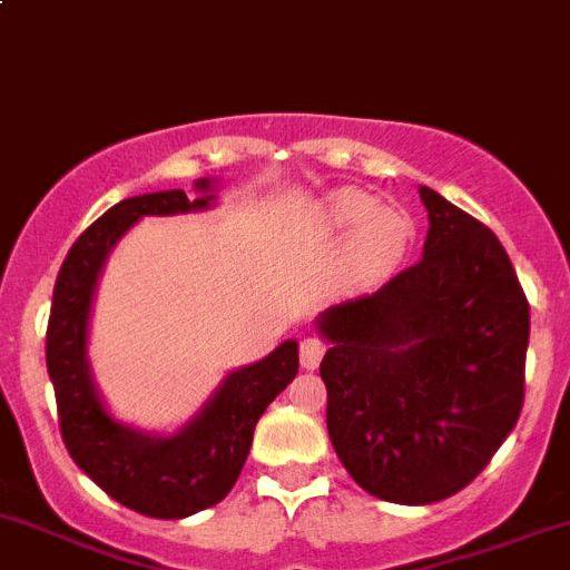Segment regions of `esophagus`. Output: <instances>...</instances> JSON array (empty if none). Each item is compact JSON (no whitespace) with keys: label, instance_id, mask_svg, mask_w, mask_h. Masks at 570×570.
Here are the masks:
<instances>
[{"label":"esophagus","instance_id":"esophagus-1","mask_svg":"<svg viewBox=\"0 0 570 570\" xmlns=\"http://www.w3.org/2000/svg\"><path fill=\"white\" fill-rule=\"evenodd\" d=\"M323 352H326V343H323L321 337H304V341H301V366L317 368Z\"/></svg>","mask_w":570,"mask_h":570}]
</instances>
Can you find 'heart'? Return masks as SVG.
Instances as JSON below:
<instances>
[{"label":"heart","instance_id":"heart-1","mask_svg":"<svg viewBox=\"0 0 570 570\" xmlns=\"http://www.w3.org/2000/svg\"><path fill=\"white\" fill-rule=\"evenodd\" d=\"M326 222L341 233L362 227L352 240V261L363 275H381L392 269L406 249L409 233H412L403 215L394 209H381V204L372 196L357 189L332 196L326 207Z\"/></svg>","mask_w":570,"mask_h":570}]
</instances>
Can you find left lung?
<instances>
[{
  "instance_id": "8db88e82",
  "label": "left lung",
  "mask_w": 570,
  "mask_h": 570,
  "mask_svg": "<svg viewBox=\"0 0 570 570\" xmlns=\"http://www.w3.org/2000/svg\"><path fill=\"white\" fill-rule=\"evenodd\" d=\"M423 258L321 315L326 425L361 489L400 505L458 494L525 400L531 309L500 238L434 189Z\"/></svg>"
}]
</instances>
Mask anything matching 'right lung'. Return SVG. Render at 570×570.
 <instances>
[{
  "instance_id": "add662e5",
  "label": "right lung",
  "mask_w": 570,
  "mask_h": 570,
  "mask_svg": "<svg viewBox=\"0 0 570 570\" xmlns=\"http://www.w3.org/2000/svg\"><path fill=\"white\" fill-rule=\"evenodd\" d=\"M196 187L209 189V181L202 178ZM209 198L167 189L107 209L70 247L48 317L45 355L70 458L112 500L158 520H181L229 494L247 463L255 423L297 374V343H281L269 357L229 374L209 406L176 438L132 432L101 406L87 372L85 341L90 297L107 253L141 215L189 213L207 207Z\"/></svg>"
}]
</instances>
